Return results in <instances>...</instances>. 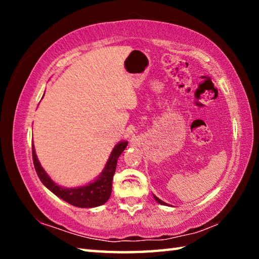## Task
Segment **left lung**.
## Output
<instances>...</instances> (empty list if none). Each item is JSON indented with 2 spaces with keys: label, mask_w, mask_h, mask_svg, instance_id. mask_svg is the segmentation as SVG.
Wrapping results in <instances>:
<instances>
[{
  "label": "left lung",
  "mask_w": 259,
  "mask_h": 259,
  "mask_svg": "<svg viewBox=\"0 0 259 259\" xmlns=\"http://www.w3.org/2000/svg\"><path fill=\"white\" fill-rule=\"evenodd\" d=\"M154 199L156 200V202H159L160 204H163V205H168V204H166L165 202H163V201H162V200H160L159 198H156V196H155V195H154Z\"/></svg>",
  "instance_id": "obj_1"
}]
</instances>
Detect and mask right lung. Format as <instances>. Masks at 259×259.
Masks as SVG:
<instances>
[{
	"label": "right lung",
	"instance_id": "1",
	"mask_svg": "<svg viewBox=\"0 0 259 259\" xmlns=\"http://www.w3.org/2000/svg\"><path fill=\"white\" fill-rule=\"evenodd\" d=\"M128 142H120L113 148L111 155L108 157V161L103 172L96 179L95 182L88 184L85 186L74 187V188H65L52 181L48 176V174L42 168L40 162L36 156V153L34 150V145H32L33 152V163L36 170V174L40 181L42 182L48 190H50L58 198L66 201L67 203L78 208H94L102 205L107 202L112 193V181L113 176L115 174L117 159L121 155V153L125 150Z\"/></svg>",
	"mask_w": 259,
	"mask_h": 259
}]
</instances>
